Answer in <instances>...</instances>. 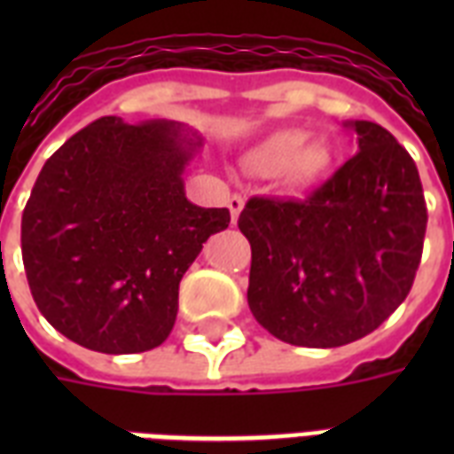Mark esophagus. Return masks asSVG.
I'll use <instances>...</instances> for the list:
<instances>
[{
	"label": "esophagus",
	"mask_w": 454,
	"mask_h": 454,
	"mask_svg": "<svg viewBox=\"0 0 454 454\" xmlns=\"http://www.w3.org/2000/svg\"><path fill=\"white\" fill-rule=\"evenodd\" d=\"M242 207H245V200H242V195H231L228 198V209H231V221H238V216H240Z\"/></svg>",
	"instance_id": "34e87169"
}]
</instances>
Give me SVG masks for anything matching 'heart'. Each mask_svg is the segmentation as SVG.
<instances>
[{
  "instance_id": "obj_1",
  "label": "heart",
  "mask_w": 454,
  "mask_h": 454,
  "mask_svg": "<svg viewBox=\"0 0 454 454\" xmlns=\"http://www.w3.org/2000/svg\"><path fill=\"white\" fill-rule=\"evenodd\" d=\"M303 131L283 129L270 134L252 153V164L262 174H278L292 191L309 188L330 169V148L320 138L303 141Z\"/></svg>"
}]
</instances>
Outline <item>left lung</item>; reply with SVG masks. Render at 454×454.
<instances>
[{"mask_svg": "<svg viewBox=\"0 0 454 454\" xmlns=\"http://www.w3.org/2000/svg\"><path fill=\"white\" fill-rule=\"evenodd\" d=\"M358 153L306 200L252 198L247 303L292 346L334 348L377 330L415 283L427 205L415 160L384 127L344 122Z\"/></svg>", "mask_w": 454, "mask_h": 454, "instance_id": "1", "label": "left lung"}]
</instances>
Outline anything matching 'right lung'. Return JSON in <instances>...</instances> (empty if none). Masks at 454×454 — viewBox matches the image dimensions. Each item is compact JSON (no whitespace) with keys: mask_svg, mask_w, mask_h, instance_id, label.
Returning <instances> with one entry per match:
<instances>
[{"mask_svg":"<svg viewBox=\"0 0 454 454\" xmlns=\"http://www.w3.org/2000/svg\"><path fill=\"white\" fill-rule=\"evenodd\" d=\"M200 145L178 122L101 117L46 160L20 247L32 299L70 341L117 356L169 337L181 278L231 223L228 209L185 198Z\"/></svg>","mask_w":454,"mask_h":454,"instance_id":"1","label":"right lung"}]
</instances>
